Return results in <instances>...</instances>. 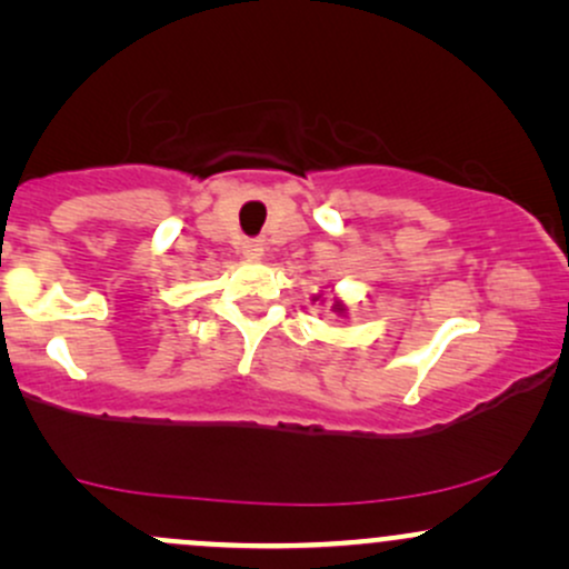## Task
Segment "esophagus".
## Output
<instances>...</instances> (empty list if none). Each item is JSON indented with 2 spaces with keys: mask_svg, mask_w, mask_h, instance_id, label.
<instances>
[{
  "mask_svg": "<svg viewBox=\"0 0 569 569\" xmlns=\"http://www.w3.org/2000/svg\"><path fill=\"white\" fill-rule=\"evenodd\" d=\"M240 253H243L246 259H262V253H264V240L246 238L243 243H240Z\"/></svg>",
  "mask_w": 569,
  "mask_h": 569,
  "instance_id": "esophagus-1",
  "label": "esophagus"
}]
</instances>
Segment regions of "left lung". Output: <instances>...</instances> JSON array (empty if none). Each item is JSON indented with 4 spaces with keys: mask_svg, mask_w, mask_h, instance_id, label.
<instances>
[{
    "mask_svg": "<svg viewBox=\"0 0 569 569\" xmlns=\"http://www.w3.org/2000/svg\"><path fill=\"white\" fill-rule=\"evenodd\" d=\"M316 299H321V297H312V302H316ZM335 312H345V305L339 302V299L335 302Z\"/></svg>",
    "mask_w": 569,
    "mask_h": 569,
    "instance_id": "left-lung-1",
    "label": "left lung"
}]
</instances>
